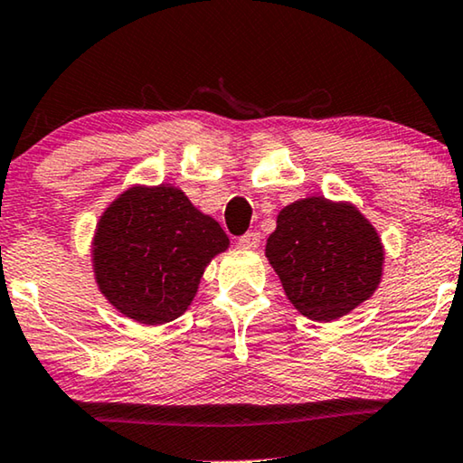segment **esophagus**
I'll list each match as a JSON object with an SVG mask.
<instances>
[{"label":"esophagus","instance_id":"obj_1","mask_svg":"<svg viewBox=\"0 0 463 463\" xmlns=\"http://www.w3.org/2000/svg\"><path fill=\"white\" fill-rule=\"evenodd\" d=\"M239 245L245 249H258L260 247V232H245L243 237H239Z\"/></svg>","mask_w":463,"mask_h":463}]
</instances>
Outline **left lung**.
<instances>
[{
  "label": "left lung",
  "mask_w": 463,
  "mask_h": 463,
  "mask_svg": "<svg viewBox=\"0 0 463 463\" xmlns=\"http://www.w3.org/2000/svg\"><path fill=\"white\" fill-rule=\"evenodd\" d=\"M266 255L298 313L334 321L375 292L383 245L354 205L307 197L278 214Z\"/></svg>",
  "instance_id": "8db88e82"
}]
</instances>
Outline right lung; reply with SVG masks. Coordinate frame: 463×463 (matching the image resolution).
Returning <instances> with one entry per match:
<instances>
[{
  "label": "right lung",
  "instance_id": "obj_1",
  "mask_svg": "<svg viewBox=\"0 0 463 463\" xmlns=\"http://www.w3.org/2000/svg\"><path fill=\"white\" fill-rule=\"evenodd\" d=\"M229 247L214 218L177 187H131L109 205L94 234V274L117 311L146 326L192 305L210 260Z\"/></svg>",
  "mask_w": 463,
  "mask_h": 463
}]
</instances>
